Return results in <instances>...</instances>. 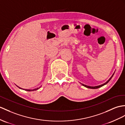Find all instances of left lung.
Listing matches in <instances>:
<instances>
[{"instance_id": "left-lung-1", "label": "left lung", "mask_w": 125, "mask_h": 125, "mask_svg": "<svg viewBox=\"0 0 125 125\" xmlns=\"http://www.w3.org/2000/svg\"><path fill=\"white\" fill-rule=\"evenodd\" d=\"M114 74H115V72H114V74H112V75L111 76V77H110V78H109V80L105 82V83H104V84H103L100 85L96 86H87V85H84V84H81H81L83 86H85V87H87V88H89V89H98V88H99V87H102V86H104V85H106V84H107V83H108V82L111 80V79L112 78V77H113V76H114Z\"/></svg>"}]
</instances>
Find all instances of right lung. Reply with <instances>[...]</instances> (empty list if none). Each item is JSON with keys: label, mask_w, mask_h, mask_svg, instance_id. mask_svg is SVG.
Masks as SVG:
<instances>
[{"label": "right lung", "mask_w": 125, "mask_h": 125, "mask_svg": "<svg viewBox=\"0 0 125 125\" xmlns=\"http://www.w3.org/2000/svg\"><path fill=\"white\" fill-rule=\"evenodd\" d=\"M17 86V85H16ZM18 87H19L20 89H22V88H21V87H19L18 86H17ZM41 86H40V87H38V88H36V89H33V90H27V89H23V90H25V91H36V90H38V89H39L40 88Z\"/></svg>", "instance_id": "1"}]
</instances>
